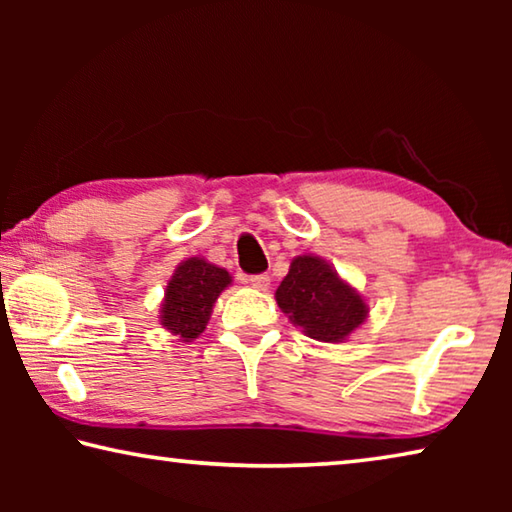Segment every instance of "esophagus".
<instances>
[{"label": "esophagus", "instance_id": "34e87169", "mask_svg": "<svg viewBox=\"0 0 512 512\" xmlns=\"http://www.w3.org/2000/svg\"><path fill=\"white\" fill-rule=\"evenodd\" d=\"M250 287L253 289H257V291H266L268 287H271V277L268 275H264V273H259V275H248V280H246Z\"/></svg>", "mask_w": 512, "mask_h": 512}]
</instances>
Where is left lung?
<instances>
[{
    "label": "left lung",
    "instance_id": "left-lung-1",
    "mask_svg": "<svg viewBox=\"0 0 512 512\" xmlns=\"http://www.w3.org/2000/svg\"><path fill=\"white\" fill-rule=\"evenodd\" d=\"M275 300L293 325L323 343L345 341L368 316L359 293L314 255L293 259Z\"/></svg>",
    "mask_w": 512,
    "mask_h": 512
}]
</instances>
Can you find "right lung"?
I'll return each instance as SVG.
<instances>
[{
	"label": "right lung",
	"mask_w": 512,
	"mask_h": 512,
	"mask_svg": "<svg viewBox=\"0 0 512 512\" xmlns=\"http://www.w3.org/2000/svg\"><path fill=\"white\" fill-rule=\"evenodd\" d=\"M230 282L223 268L201 257L187 259L176 268L164 293L162 325L183 341H194L210 320L214 300Z\"/></svg>",
	"instance_id": "add662e5"
}]
</instances>
